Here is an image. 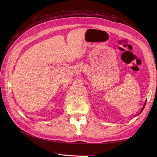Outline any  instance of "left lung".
Returning a JSON list of instances; mask_svg holds the SVG:
<instances>
[{
    "mask_svg": "<svg viewBox=\"0 0 157 157\" xmlns=\"http://www.w3.org/2000/svg\"><path fill=\"white\" fill-rule=\"evenodd\" d=\"M145 103H146V101H145V103H144V107H143V108H142V109H141V112L140 113V114L142 112V111H143V110H144V107H145Z\"/></svg>",
    "mask_w": 157,
    "mask_h": 157,
    "instance_id": "8db88e82",
    "label": "left lung"
}]
</instances>
